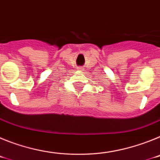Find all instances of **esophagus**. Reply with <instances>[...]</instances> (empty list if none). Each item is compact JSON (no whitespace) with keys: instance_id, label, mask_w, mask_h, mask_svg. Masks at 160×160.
Masks as SVG:
<instances>
[{"instance_id":"obj_1","label":"esophagus","mask_w":160,"mask_h":160,"mask_svg":"<svg viewBox=\"0 0 160 160\" xmlns=\"http://www.w3.org/2000/svg\"><path fill=\"white\" fill-rule=\"evenodd\" d=\"M79 69H80V70H82V68H79Z\"/></svg>"}]
</instances>
